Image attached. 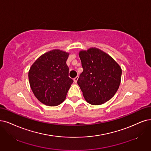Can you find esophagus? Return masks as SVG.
I'll return each instance as SVG.
<instances>
[{
	"label": "esophagus",
	"mask_w": 151,
	"mask_h": 151,
	"mask_svg": "<svg viewBox=\"0 0 151 151\" xmlns=\"http://www.w3.org/2000/svg\"><path fill=\"white\" fill-rule=\"evenodd\" d=\"M78 76H77L76 77H75V78L73 79V81H74V83H77V81H78Z\"/></svg>",
	"instance_id": "esophagus-1"
}]
</instances>
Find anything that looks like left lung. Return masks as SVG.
I'll return each mask as SVG.
<instances>
[{"label": "left lung", "mask_w": 151, "mask_h": 151, "mask_svg": "<svg viewBox=\"0 0 151 151\" xmlns=\"http://www.w3.org/2000/svg\"><path fill=\"white\" fill-rule=\"evenodd\" d=\"M83 71L77 83L86 101L100 105L109 101L118 91L122 70L116 61L97 48L79 52Z\"/></svg>", "instance_id": "8db88e82"}]
</instances>
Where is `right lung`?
I'll list each match as a JSON object with an SVG mask.
<instances>
[{
	"instance_id": "right-lung-1",
	"label": "right lung",
	"mask_w": 151,
	"mask_h": 151,
	"mask_svg": "<svg viewBox=\"0 0 151 151\" xmlns=\"http://www.w3.org/2000/svg\"><path fill=\"white\" fill-rule=\"evenodd\" d=\"M69 53L55 49L38 58L29 71L30 88L42 103L56 106L64 101L73 82L66 61Z\"/></svg>"
}]
</instances>
